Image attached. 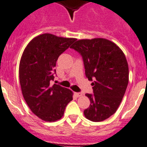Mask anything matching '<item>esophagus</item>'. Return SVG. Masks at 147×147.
<instances>
[{
    "instance_id": "obj_1",
    "label": "esophagus",
    "mask_w": 147,
    "mask_h": 147,
    "mask_svg": "<svg viewBox=\"0 0 147 147\" xmlns=\"http://www.w3.org/2000/svg\"><path fill=\"white\" fill-rule=\"evenodd\" d=\"M74 95L76 96V97H80V96H82V93L75 92L74 93Z\"/></svg>"
}]
</instances>
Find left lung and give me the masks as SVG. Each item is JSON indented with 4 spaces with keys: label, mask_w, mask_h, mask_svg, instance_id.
<instances>
[{
    "label": "left lung",
    "mask_w": 147,
    "mask_h": 147,
    "mask_svg": "<svg viewBox=\"0 0 147 147\" xmlns=\"http://www.w3.org/2000/svg\"><path fill=\"white\" fill-rule=\"evenodd\" d=\"M71 47L82 55L86 77L94 80V94H86L91 104L84 111L85 117L94 122L103 121L116 112L126 92V56L116 44L102 38L78 40Z\"/></svg>",
    "instance_id": "obj_1"
}]
</instances>
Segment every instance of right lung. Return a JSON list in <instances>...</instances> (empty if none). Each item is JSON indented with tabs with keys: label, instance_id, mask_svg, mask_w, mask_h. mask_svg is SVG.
<instances>
[{
	"label": "right lung",
	"instance_id": "right-lung-1",
	"mask_svg": "<svg viewBox=\"0 0 147 147\" xmlns=\"http://www.w3.org/2000/svg\"><path fill=\"white\" fill-rule=\"evenodd\" d=\"M76 41L45 33L33 38L25 47L19 64L21 91L32 112L44 121L54 122L62 117L65 107L73 100L72 91L54 84L53 72L59 56Z\"/></svg>",
	"mask_w": 147,
	"mask_h": 147
}]
</instances>
